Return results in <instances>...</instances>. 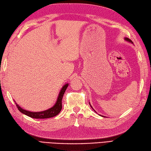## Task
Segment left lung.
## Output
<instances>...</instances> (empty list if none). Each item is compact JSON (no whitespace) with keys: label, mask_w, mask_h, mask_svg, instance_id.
Returning <instances> with one entry per match:
<instances>
[{"label":"left lung","mask_w":151,"mask_h":151,"mask_svg":"<svg viewBox=\"0 0 151 151\" xmlns=\"http://www.w3.org/2000/svg\"><path fill=\"white\" fill-rule=\"evenodd\" d=\"M125 40H127V41H128V42H132V41L130 40V39H128V38H125ZM91 107H92V106H91Z\"/></svg>","instance_id":"1"}]
</instances>
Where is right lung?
<instances>
[{
  "mask_svg": "<svg viewBox=\"0 0 151 151\" xmlns=\"http://www.w3.org/2000/svg\"><path fill=\"white\" fill-rule=\"evenodd\" d=\"M68 86V83L63 86L62 89L60 90L59 94H58L56 104H55V106L53 107H52L51 108L47 110H45V111H41V112H31V111H26L22 109L21 107H20V106H18V104H16V106L17 107L18 110H19L20 112L23 113L24 115L30 116V117H32L34 119H47V118L53 117V116L57 115L58 113L60 112L61 109H62L63 97L64 93H65Z\"/></svg>",
  "mask_w": 151,
  "mask_h": 151,
  "instance_id": "right-lung-1",
  "label": "right lung"
}]
</instances>
